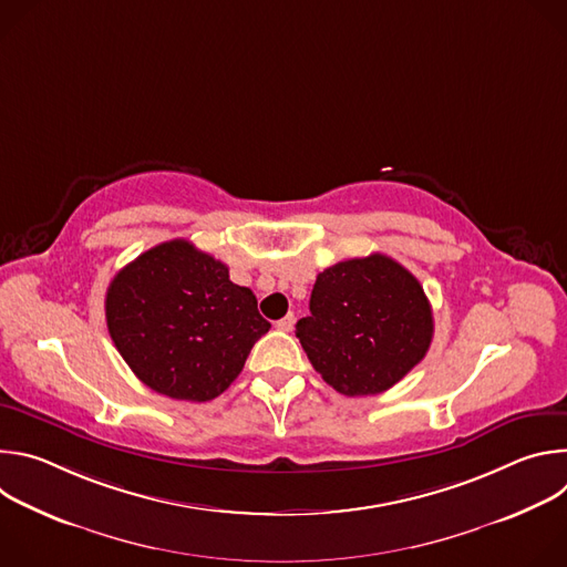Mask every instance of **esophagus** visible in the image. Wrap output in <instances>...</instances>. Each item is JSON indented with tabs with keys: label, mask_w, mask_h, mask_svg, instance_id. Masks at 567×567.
Masks as SVG:
<instances>
[{
	"label": "esophagus",
	"mask_w": 567,
	"mask_h": 567,
	"mask_svg": "<svg viewBox=\"0 0 567 567\" xmlns=\"http://www.w3.org/2000/svg\"><path fill=\"white\" fill-rule=\"evenodd\" d=\"M293 322H296L293 313H287L285 318H280V320L276 322V328H278L280 332H291V330H293Z\"/></svg>",
	"instance_id": "obj_1"
}]
</instances>
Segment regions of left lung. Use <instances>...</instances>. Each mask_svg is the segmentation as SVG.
Wrapping results in <instances>:
<instances>
[{
  "instance_id": "1",
  "label": "left lung",
  "mask_w": 567,
  "mask_h": 567,
  "mask_svg": "<svg viewBox=\"0 0 567 567\" xmlns=\"http://www.w3.org/2000/svg\"><path fill=\"white\" fill-rule=\"evenodd\" d=\"M296 337L313 370L348 396L379 394L406 377L433 341L420 280L383 254L318 274Z\"/></svg>"
}]
</instances>
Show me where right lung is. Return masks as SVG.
Returning a JSON list of instances; mask_svg holds the SVG:
<instances>
[{"label":"right lung","mask_w":567,"mask_h":567,"mask_svg":"<svg viewBox=\"0 0 567 567\" xmlns=\"http://www.w3.org/2000/svg\"><path fill=\"white\" fill-rule=\"evenodd\" d=\"M110 337L132 372L154 392L210 401L245 368L271 322L228 267L171 239L123 267L107 287Z\"/></svg>","instance_id":"1"}]
</instances>
